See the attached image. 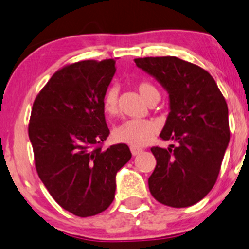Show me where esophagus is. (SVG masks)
<instances>
[{
  "label": "esophagus",
  "instance_id": "obj_1",
  "mask_svg": "<svg viewBox=\"0 0 249 249\" xmlns=\"http://www.w3.org/2000/svg\"><path fill=\"white\" fill-rule=\"evenodd\" d=\"M130 150H131V153H132L133 156H138L139 153H142V148H141V147H134V146H131V147H130Z\"/></svg>",
  "mask_w": 249,
  "mask_h": 249
}]
</instances>
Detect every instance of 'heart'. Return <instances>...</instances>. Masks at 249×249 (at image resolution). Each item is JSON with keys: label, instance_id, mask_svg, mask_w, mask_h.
<instances>
[{"label": "heart", "instance_id": "b5f03b06", "mask_svg": "<svg viewBox=\"0 0 249 249\" xmlns=\"http://www.w3.org/2000/svg\"><path fill=\"white\" fill-rule=\"evenodd\" d=\"M138 91L146 102L159 93L158 90L147 82L141 83L138 85ZM103 110L108 116L116 115L118 111V90L116 88H110L105 92L103 98ZM156 131L157 125L153 122L147 119H130L121 123L113 128L112 138L117 142L141 147L152 139Z\"/></svg>", "mask_w": 249, "mask_h": 249}]
</instances>
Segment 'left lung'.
Listing matches in <instances>:
<instances>
[{
    "label": "left lung",
    "mask_w": 249,
    "mask_h": 249,
    "mask_svg": "<svg viewBox=\"0 0 249 249\" xmlns=\"http://www.w3.org/2000/svg\"><path fill=\"white\" fill-rule=\"evenodd\" d=\"M168 93L166 123L160 133L177 145L152 147L157 165L148 178L153 198L166 206L196 204L215 184L230 142L228 107L213 77L174 56L134 59Z\"/></svg>",
    "instance_id": "obj_1"
}]
</instances>
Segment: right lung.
I'll return each mask as SVG.
<instances>
[{
    "label": "right lung",
    "mask_w": 249,
    "mask_h": 249,
    "mask_svg": "<svg viewBox=\"0 0 249 249\" xmlns=\"http://www.w3.org/2000/svg\"><path fill=\"white\" fill-rule=\"evenodd\" d=\"M115 64L105 59L64 67L42 89L31 111L29 139L39 179L59 206L82 218L110 206L116 174L132 157L126 144L99 146L110 133L103 98Z\"/></svg>",
    "instance_id": "1"
}]
</instances>
